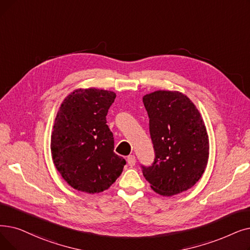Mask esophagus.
Wrapping results in <instances>:
<instances>
[{
    "mask_svg": "<svg viewBox=\"0 0 250 250\" xmlns=\"http://www.w3.org/2000/svg\"><path fill=\"white\" fill-rule=\"evenodd\" d=\"M126 160H127V165L129 167H134L135 166V164H136V157H135V155H128Z\"/></svg>",
    "mask_w": 250,
    "mask_h": 250,
    "instance_id": "obj_1",
    "label": "esophagus"
}]
</instances>
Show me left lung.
<instances>
[{
  "label": "left lung",
  "mask_w": 250,
  "mask_h": 250,
  "mask_svg": "<svg viewBox=\"0 0 250 250\" xmlns=\"http://www.w3.org/2000/svg\"><path fill=\"white\" fill-rule=\"evenodd\" d=\"M155 152L151 167H142L152 190L172 196L192 188L208 166V135L200 112L178 91H155L143 97Z\"/></svg>",
  "instance_id": "left-lung-1"
}]
</instances>
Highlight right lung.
Segmentation results:
<instances>
[{
    "label": "right lung",
    "mask_w": 250,
    "mask_h": 250,
    "mask_svg": "<svg viewBox=\"0 0 250 250\" xmlns=\"http://www.w3.org/2000/svg\"><path fill=\"white\" fill-rule=\"evenodd\" d=\"M116 94L96 88L77 89L65 98L51 135L54 166L73 189L95 194L109 188L121 176L125 160L114 153V140L106 125Z\"/></svg>",
    "instance_id": "obj_1"
}]
</instances>
